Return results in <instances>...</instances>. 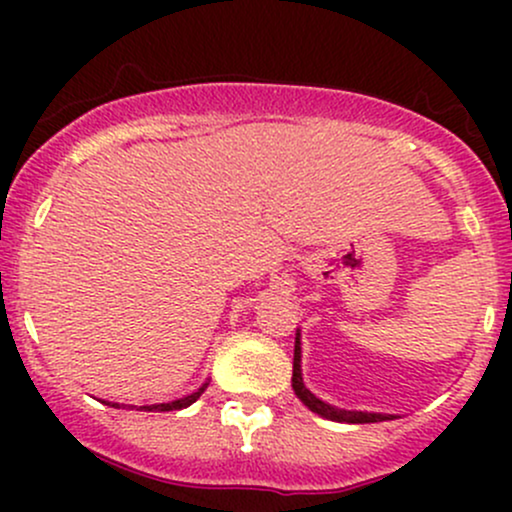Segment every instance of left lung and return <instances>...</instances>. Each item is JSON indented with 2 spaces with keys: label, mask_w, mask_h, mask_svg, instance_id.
Returning a JSON list of instances; mask_svg holds the SVG:
<instances>
[{
  "label": "left lung",
  "mask_w": 512,
  "mask_h": 512,
  "mask_svg": "<svg viewBox=\"0 0 512 512\" xmlns=\"http://www.w3.org/2000/svg\"><path fill=\"white\" fill-rule=\"evenodd\" d=\"M293 390L301 402L315 414L325 416V419L332 421H344V424H375V421H385L390 419L387 414H368V411H346V409H334L330 404H325L322 399H317L308 387L303 385V375H301V342L296 337V351H293Z\"/></svg>",
  "instance_id": "obj_1"
}]
</instances>
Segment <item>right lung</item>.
Instances as JSON below:
<instances>
[{"mask_svg":"<svg viewBox=\"0 0 512 512\" xmlns=\"http://www.w3.org/2000/svg\"><path fill=\"white\" fill-rule=\"evenodd\" d=\"M204 387H207V385H204ZM204 387H199V390L192 392V395H187V397H182V399H175V402L149 404V407H139V409H142V411H175V409H185V407H190L192 402H197L199 395H202V392H204ZM113 407H120V404H113ZM122 407H125V404H122Z\"/></svg>","mask_w":512,"mask_h":512,"instance_id":"1","label":"right lung"}]
</instances>
